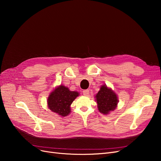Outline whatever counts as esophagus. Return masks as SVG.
<instances>
[{
	"mask_svg": "<svg viewBox=\"0 0 161 161\" xmlns=\"http://www.w3.org/2000/svg\"><path fill=\"white\" fill-rule=\"evenodd\" d=\"M82 93H83V95H84L85 96H88L89 94V89L84 90L83 91H82Z\"/></svg>",
	"mask_w": 161,
	"mask_h": 161,
	"instance_id": "34e87169",
	"label": "esophagus"
}]
</instances>
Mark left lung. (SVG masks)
I'll list each match as a JSON object with an SVG mask.
<instances>
[{
	"instance_id": "obj_1",
	"label": "left lung",
	"mask_w": 161,
	"mask_h": 161,
	"mask_svg": "<svg viewBox=\"0 0 161 161\" xmlns=\"http://www.w3.org/2000/svg\"><path fill=\"white\" fill-rule=\"evenodd\" d=\"M98 109L101 113L108 114L115 109L118 104V97L115 92L108 89L106 85H103L95 96Z\"/></svg>"
}]
</instances>
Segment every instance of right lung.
<instances>
[{
	"mask_svg": "<svg viewBox=\"0 0 161 161\" xmlns=\"http://www.w3.org/2000/svg\"><path fill=\"white\" fill-rule=\"evenodd\" d=\"M79 94L76 91H70L67 87L60 85L48 97V108L59 115L66 116L70 112V105Z\"/></svg>",
	"mask_w": 161,
	"mask_h": 161,
	"instance_id": "1",
	"label": "right lung"
}]
</instances>
